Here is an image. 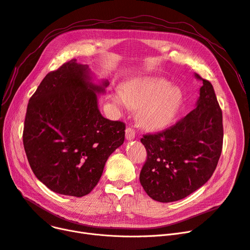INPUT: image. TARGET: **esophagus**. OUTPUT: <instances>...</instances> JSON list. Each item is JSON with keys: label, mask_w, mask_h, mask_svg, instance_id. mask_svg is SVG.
I'll use <instances>...</instances> for the list:
<instances>
[{"label": "esophagus", "mask_w": 250, "mask_h": 250, "mask_svg": "<svg viewBox=\"0 0 250 250\" xmlns=\"http://www.w3.org/2000/svg\"><path fill=\"white\" fill-rule=\"evenodd\" d=\"M135 137H136L135 129L132 126H127L125 128V138H126V140L131 141V140L135 139Z\"/></svg>", "instance_id": "obj_1"}]
</instances>
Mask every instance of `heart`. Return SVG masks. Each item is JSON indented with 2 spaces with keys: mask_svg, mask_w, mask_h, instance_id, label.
<instances>
[{
  "mask_svg": "<svg viewBox=\"0 0 250 250\" xmlns=\"http://www.w3.org/2000/svg\"><path fill=\"white\" fill-rule=\"evenodd\" d=\"M184 95L179 86L161 78H143L127 83L124 94L116 92L114 102L121 108L138 109L139 122L150 129L167 126L180 111Z\"/></svg>",
  "mask_w": 250,
  "mask_h": 250,
  "instance_id": "1",
  "label": "heart"
}]
</instances>
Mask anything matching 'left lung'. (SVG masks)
Returning a JSON list of instances; mask_svg holds the SVG:
<instances>
[{"label":"left lung","instance_id":"obj_1","mask_svg":"<svg viewBox=\"0 0 250 250\" xmlns=\"http://www.w3.org/2000/svg\"><path fill=\"white\" fill-rule=\"evenodd\" d=\"M196 108L161 132L146 134L141 142L147 159L140 183L159 202L187 197L208 182L223 149V114L212 84L202 79Z\"/></svg>","mask_w":250,"mask_h":250}]
</instances>
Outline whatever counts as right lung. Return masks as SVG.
<instances>
[{"mask_svg":"<svg viewBox=\"0 0 250 250\" xmlns=\"http://www.w3.org/2000/svg\"><path fill=\"white\" fill-rule=\"evenodd\" d=\"M89 69L72 59L49 72L30 97L23 145L36 177L53 192L82 197L98 184L112 152L123 145L125 125L98 109Z\"/></svg>","mask_w":250,"mask_h":250,"instance_id":"right-lung-1","label":"right lung"}]
</instances>
